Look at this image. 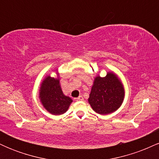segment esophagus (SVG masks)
<instances>
[{"instance_id": "esophagus-1", "label": "esophagus", "mask_w": 159, "mask_h": 159, "mask_svg": "<svg viewBox=\"0 0 159 159\" xmlns=\"http://www.w3.org/2000/svg\"><path fill=\"white\" fill-rule=\"evenodd\" d=\"M83 99H84V98L82 96H78V98H75V101H82Z\"/></svg>"}]
</instances>
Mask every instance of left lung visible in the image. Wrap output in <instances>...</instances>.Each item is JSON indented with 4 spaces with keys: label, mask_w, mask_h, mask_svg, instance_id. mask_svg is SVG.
<instances>
[{
    "label": "left lung",
    "mask_w": 159,
    "mask_h": 159,
    "mask_svg": "<svg viewBox=\"0 0 159 159\" xmlns=\"http://www.w3.org/2000/svg\"><path fill=\"white\" fill-rule=\"evenodd\" d=\"M125 91L123 84L114 72H107L105 77L95 78L88 102L93 110L99 114L114 112L123 103Z\"/></svg>",
    "instance_id": "8db88e82"
}]
</instances>
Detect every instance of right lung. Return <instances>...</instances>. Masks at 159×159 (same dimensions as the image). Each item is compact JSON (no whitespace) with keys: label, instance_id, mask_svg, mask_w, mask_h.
I'll return each instance as SVG.
<instances>
[{"label":"right lung","instance_id":"right-lung-1","mask_svg":"<svg viewBox=\"0 0 159 159\" xmlns=\"http://www.w3.org/2000/svg\"><path fill=\"white\" fill-rule=\"evenodd\" d=\"M39 98L43 107L53 115H61L68 110L72 99L65 96L60 84L59 78L46 76L39 87Z\"/></svg>","mask_w":159,"mask_h":159}]
</instances>
